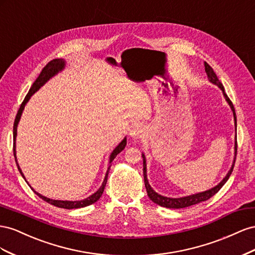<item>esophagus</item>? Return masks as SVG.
I'll list each match as a JSON object with an SVG mask.
<instances>
[{"label": "esophagus", "mask_w": 255, "mask_h": 255, "mask_svg": "<svg viewBox=\"0 0 255 255\" xmlns=\"http://www.w3.org/2000/svg\"><path fill=\"white\" fill-rule=\"evenodd\" d=\"M145 133H146V129L143 125H134L130 130L129 135L132 140H139L145 135Z\"/></svg>", "instance_id": "obj_1"}]
</instances>
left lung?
<instances>
[{
    "instance_id": "left-lung-1",
    "label": "left lung",
    "mask_w": 255,
    "mask_h": 255,
    "mask_svg": "<svg viewBox=\"0 0 255 255\" xmlns=\"http://www.w3.org/2000/svg\"><path fill=\"white\" fill-rule=\"evenodd\" d=\"M205 71L207 74V78L209 80L210 83H213L215 85H217L219 89L222 91L223 93V96L227 100V103L229 104V106L231 107V110L233 111V115H234V125H235V131L237 130V120H236V113H235V109L234 106H233L232 101L230 100V98L228 97L227 94L224 92V87L222 85V83L219 81V79H218L217 75L215 74V71L213 70V68L209 66V65L205 62ZM236 154H237V140H236V135H235V152H234V160H233V164L231 166L230 171L228 172L227 175L225 177L220 181L219 184L217 186L213 187L212 189H208L206 191H203V192H199V193H195V194H191V195H187V196H181V198H168V196H163L161 194L157 193L154 189H152L148 183V179H147V170H146V158H145V155L142 154V158H143V176H144V183H145V188H146V191H147V195L148 198L156 203V204L162 206V207H166V208H174V209H177V208H185V207H189L191 205H195V204H199L201 202H204L207 201L208 199L212 198L213 195H215L218 191L220 190L222 188V186L227 183L228 179L230 178L231 174L233 172V169H234V164H235V159H236Z\"/></svg>"
}]
</instances>
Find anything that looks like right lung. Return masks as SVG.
I'll return each mask as SVG.
<instances>
[{
  "mask_svg": "<svg viewBox=\"0 0 255 255\" xmlns=\"http://www.w3.org/2000/svg\"><path fill=\"white\" fill-rule=\"evenodd\" d=\"M65 65H66V63H65V61H64L63 59H55V60H53V61L49 62V63L46 65V66L43 67V69H42L41 72H40V75L38 76L37 79H36V81L33 83V85H32V87L30 89V91H28L27 95L25 96V98H24V100H23V103L21 104V106H20V108H19V111H18V113H17V115H16V119H14V123H13V156H14V160H16L18 170H19L20 174H21V175H22V177H23L24 179H25V177H24V175H23L22 171H21V169H20L19 163H18V161H17V156H16V137H17V127H18V124H19V122H20L21 115H22V112H23V110H24L25 105L27 104V101L30 100V98L34 95V94H35L36 92H37V91L40 89V87H41L43 84H46L51 78L59 74L60 71H62V70L65 68ZM126 144H127V137L125 136V137H124V139H123V141L118 145V146H116V147L113 149V151L111 152L110 157H109V166H108V170H107V173H106L105 179H104V181H103V185L100 186V188L98 189V190H97L95 193H93L92 195L89 196V198H86V199H84V200H81V201H61V200H52V199H49V198H46V196L41 195L40 193L36 192V191L34 190V189H33L30 185H28L26 179H25V181L27 183V185L31 187L32 190H33L36 194H37L40 199H42L43 201H46L47 203H49V204L54 205V206H56V207L65 208V209H76V208H81V207H85V206L92 205L93 203L97 202V201L100 199V196L103 195L104 190H105V187H106V184H107V180H108L109 171H110V168H111V162L113 161L114 158H115L116 156H118L124 148H125Z\"/></svg>",
  "mask_w": 255,
  "mask_h": 255,
  "instance_id": "1",
  "label": "right lung"
}]
</instances>
